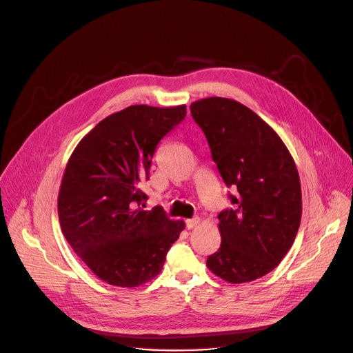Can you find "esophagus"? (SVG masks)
I'll return each instance as SVG.
<instances>
[{
  "instance_id": "34e87169",
  "label": "esophagus",
  "mask_w": 353,
  "mask_h": 353,
  "mask_svg": "<svg viewBox=\"0 0 353 353\" xmlns=\"http://www.w3.org/2000/svg\"><path fill=\"white\" fill-rule=\"evenodd\" d=\"M199 223H200V219H199V217H194V219H190V220H185V227L189 228V230H192V228L197 227Z\"/></svg>"
}]
</instances>
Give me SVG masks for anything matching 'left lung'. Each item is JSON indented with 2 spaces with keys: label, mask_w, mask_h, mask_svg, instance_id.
<instances>
[{
  "label": "left lung",
  "mask_w": 353,
  "mask_h": 353,
  "mask_svg": "<svg viewBox=\"0 0 353 353\" xmlns=\"http://www.w3.org/2000/svg\"><path fill=\"white\" fill-rule=\"evenodd\" d=\"M234 208L219 214L221 245L207 268L231 284L271 272L294 244L302 214L295 161L276 132L255 112L227 98L190 105Z\"/></svg>",
  "instance_id": "8db88e82"
}]
</instances>
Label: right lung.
I'll use <instances>...</instances> for the list:
<instances>
[{
	"label": "right lung",
	"instance_id": "add662e5",
	"mask_svg": "<svg viewBox=\"0 0 353 353\" xmlns=\"http://www.w3.org/2000/svg\"><path fill=\"white\" fill-rule=\"evenodd\" d=\"M185 116V105H133L93 128L70 154L58 194L63 236L105 283L134 288L157 276L184 230L161 207L145 210L154 150Z\"/></svg>",
	"mask_w": 353,
	"mask_h": 353
}]
</instances>
